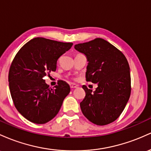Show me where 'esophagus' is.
Masks as SVG:
<instances>
[{
  "mask_svg": "<svg viewBox=\"0 0 151 151\" xmlns=\"http://www.w3.org/2000/svg\"><path fill=\"white\" fill-rule=\"evenodd\" d=\"M70 88L71 89H74V88H77L78 87V86L77 85H76V84H70Z\"/></svg>",
  "mask_w": 151,
  "mask_h": 151,
  "instance_id": "34e87169",
  "label": "esophagus"
}]
</instances>
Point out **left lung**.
<instances>
[{"label": "left lung", "mask_w": 151, "mask_h": 151, "mask_svg": "<svg viewBox=\"0 0 151 151\" xmlns=\"http://www.w3.org/2000/svg\"><path fill=\"white\" fill-rule=\"evenodd\" d=\"M88 61L86 81L96 83L93 92L86 86V96L80 103L83 114L98 126L115 121L126 107L130 96V67L126 56L103 38L74 46Z\"/></svg>", "instance_id": "obj_1"}]
</instances>
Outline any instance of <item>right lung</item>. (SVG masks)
I'll use <instances>...</instances> for the list:
<instances>
[{
    "instance_id": "right-lung-1",
    "label": "right lung",
    "mask_w": 151,
    "mask_h": 151,
    "mask_svg": "<svg viewBox=\"0 0 151 151\" xmlns=\"http://www.w3.org/2000/svg\"><path fill=\"white\" fill-rule=\"evenodd\" d=\"M72 45L35 38L25 43L13 59L8 73L10 92L18 112L32 123L44 124L53 119L70 93L67 83L60 81L55 88H50L43 78L55 71L58 59Z\"/></svg>"
}]
</instances>
